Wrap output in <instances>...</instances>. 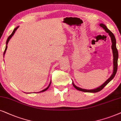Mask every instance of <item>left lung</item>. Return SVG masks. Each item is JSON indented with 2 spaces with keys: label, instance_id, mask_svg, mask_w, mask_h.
Here are the masks:
<instances>
[{
  "label": "left lung",
  "instance_id": "8db88e82",
  "mask_svg": "<svg viewBox=\"0 0 121 121\" xmlns=\"http://www.w3.org/2000/svg\"><path fill=\"white\" fill-rule=\"evenodd\" d=\"M99 26L104 28V30H105L107 33H108L109 35L110 36L111 38V41H112V52H113V73L112 74V75L111 76V77H109L107 81L104 83V84H102L101 86L97 88H96V89H93V90L82 89V88L78 87L75 86V85H74V83L72 82V85H73V87L76 88V89L82 92H85L95 93V92H97L100 91L101 90H102L103 88H104V87H105L106 85H107L108 83L111 81V80L113 79L117 71V66H118V63H117V62H118V50H117V48H116V40L115 35H113V34L112 33L110 30L108 29L105 25H104V24H99Z\"/></svg>",
  "mask_w": 121,
  "mask_h": 121
}]
</instances>
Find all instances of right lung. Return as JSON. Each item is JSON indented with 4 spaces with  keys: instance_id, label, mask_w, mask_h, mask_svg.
I'll return each mask as SVG.
<instances>
[{
    "instance_id": "add662e5",
    "label": "right lung",
    "mask_w": 121,
    "mask_h": 121,
    "mask_svg": "<svg viewBox=\"0 0 121 121\" xmlns=\"http://www.w3.org/2000/svg\"><path fill=\"white\" fill-rule=\"evenodd\" d=\"M19 28V26H17V28H16L15 29H14V30H13V33H12V34H11L10 36H9V37H8V39H7V40H6V48H5V51H4V55L5 54V51H6V49H7V44H8V42H9V40H10V39L12 38V37L13 36V35H14V34L15 33V31L16 30H17V28ZM51 82H50V84H49V86H48V87L47 88H46L45 89H44V90H43V91H40V92H44V91H46V90H47L48 89V88L49 87V86H50V84H51Z\"/></svg>"
}]
</instances>
